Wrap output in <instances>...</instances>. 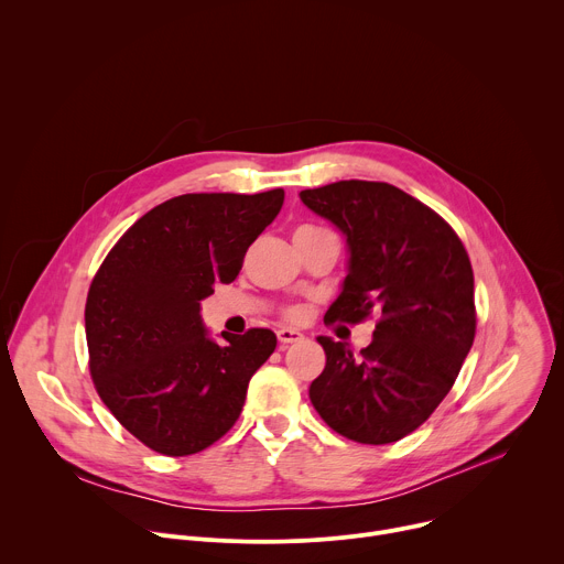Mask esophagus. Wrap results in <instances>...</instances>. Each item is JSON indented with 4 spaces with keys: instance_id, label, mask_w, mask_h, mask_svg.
<instances>
[{
    "instance_id": "1",
    "label": "esophagus",
    "mask_w": 564,
    "mask_h": 564,
    "mask_svg": "<svg viewBox=\"0 0 564 564\" xmlns=\"http://www.w3.org/2000/svg\"><path fill=\"white\" fill-rule=\"evenodd\" d=\"M276 337H279L281 346H288V344H296V341H301V339H303V335H301L299 330H292V328H281V330L276 333Z\"/></svg>"
}]
</instances>
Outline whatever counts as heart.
Returning a JSON list of instances; mask_svg holds the SVG:
<instances>
[{
    "label": "heart",
    "instance_id": "b5f03b06",
    "mask_svg": "<svg viewBox=\"0 0 564 564\" xmlns=\"http://www.w3.org/2000/svg\"><path fill=\"white\" fill-rule=\"evenodd\" d=\"M288 316H290V318H299V316H301V310H296V307H294V310H290V312H288Z\"/></svg>",
    "mask_w": 564,
    "mask_h": 564
}]
</instances>
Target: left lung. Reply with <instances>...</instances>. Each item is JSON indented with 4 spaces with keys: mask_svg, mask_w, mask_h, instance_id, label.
Instances as JSON below:
<instances>
[{
    "mask_svg": "<svg viewBox=\"0 0 564 564\" xmlns=\"http://www.w3.org/2000/svg\"><path fill=\"white\" fill-rule=\"evenodd\" d=\"M299 196L348 243V274L326 324L381 314L359 357L341 341L316 337L326 368L310 383V401L352 442H397L442 404L473 346L468 254L440 214L394 185L339 181Z\"/></svg>",
    "mask_w": 564,
    "mask_h": 564,
    "instance_id": "obj_1",
    "label": "left lung"
}]
</instances>
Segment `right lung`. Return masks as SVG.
Here are the masks:
<instances>
[{"label":"right lung","instance_id":"right-lung-1","mask_svg":"<svg viewBox=\"0 0 564 564\" xmlns=\"http://www.w3.org/2000/svg\"><path fill=\"white\" fill-rule=\"evenodd\" d=\"M285 192L183 194L138 218L89 288L85 328L100 399L144 446L170 457L220 440L246 404L276 335L214 341L200 301L231 283Z\"/></svg>","mask_w":564,"mask_h":564}]
</instances>
